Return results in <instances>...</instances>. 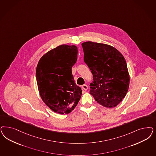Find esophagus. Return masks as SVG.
I'll use <instances>...</instances> for the list:
<instances>
[{"mask_svg":"<svg viewBox=\"0 0 156 156\" xmlns=\"http://www.w3.org/2000/svg\"><path fill=\"white\" fill-rule=\"evenodd\" d=\"M81 88L84 90H88V86L87 84H84L81 86Z\"/></svg>","mask_w":156,"mask_h":156,"instance_id":"1","label":"esophagus"}]
</instances>
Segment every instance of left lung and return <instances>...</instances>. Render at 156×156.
<instances>
[{
    "label": "left lung",
    "instance_id": "8db88e82",
    "mask_svg": "<svg viewBox=\"0 0 156 156\" xmlns=\"http://www.w3.org/2000/svg\"><path fill=\"white\" fill-rule=\"evenodd\" d=\"M81 45L84 62L93 75L90 94L101 105L115 107L126 96L130 83L124 57L108 45L88 41Z\"/></svg>",
    "mask_w": 156,
    "mask_h": 156
}]
</instances>
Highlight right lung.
<instances>
[{
    "label": "right lung",
    "instance_id": "right-lung-1",
    "mask_svg": "<svg viewBox=\"0 0 156 156\" xmlns=\"http://www.w3.org/2000/svg\"><path fill=\"white\" fill-rule=\"evenodd\" d=\"M77 58L76 46L62 45L43 55L37 66L41 97L51 110L60 114L70 112L80 99L82 90L72 73Z\"/></svg>",
    "mask_w": 156,
    "mask_h": 156
}]
</instances>
